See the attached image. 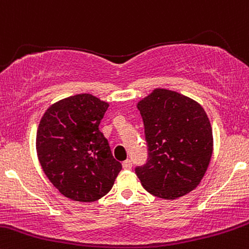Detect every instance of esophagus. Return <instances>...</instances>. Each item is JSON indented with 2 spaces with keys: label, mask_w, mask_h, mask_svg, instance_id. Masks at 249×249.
Instances as JSON below:
<instances>
[{
  "label": "esophagus",
  "mask_w": 249,
  "mask_h": 249,
  "mask_svg": "<svg viewBox=\"0 0 249 249\" xmlns=\"http://www.w3.org/2000/svg\"><path fill=\"white\" fill-rule=\"evenodd\" d=\"M122 166H124V169L125 170H128V169L132 168V160H125L124 163H122Z\"/></svg>",
  "instance_id": "1"
}]
</instances>
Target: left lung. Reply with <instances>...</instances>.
Listing matches in <instances>:
<instances>
[{"mask_svg": "<svg viewBox=\"0 0 249 249\" xmlns=\"http://www.w3.org/2000/svg\"><path fill=\"white\" fill-rule=\"evenodd\" d=\"M147 162L135 168L142 187L158 198L174 200L193 191L204 178L213 150L206 112L193 99L156 89L138 103Z\"/></svg>", "mask_w": 249, "mask_h": 249, "instance_id": "left-lung-1", "label": "left lung"}]
</instances>
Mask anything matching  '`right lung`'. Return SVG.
Here are the masks:
<instances>
[{
  "instance_id": "1",
  "label": "right lung",
  "mask_w": 249,
  "mask_h": 249,
  "mask_svg": "<svg viewBox=\"0 0 249 249\" xmlns=\"http://www.w3.org/2000/svg\"><path fill=\"white\" fill-rule=\"evenodd\" d=\"M109 104L89 93L53 104L38 125L37 155L43 171L66 198L91 202L112 188L121 163L112 157L99 124Z\"/></svg>"
}]
</instances>
